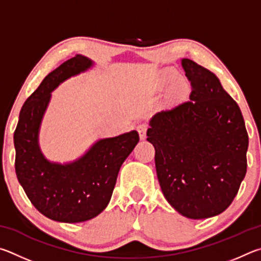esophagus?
I'll return each instance as SVG.
<instances>
[{"label": "esophagus", "instance_id": "1", "mask_svg": "<svg viewBox=\"0 0 261 261\" xmlns=\"http://www.w3.org/2000/svg\"><path fill=\"white\" fill-rule=\"evenodd\" d=\"M147 130H148V125L147 123H140L138 126V132L140 135L141 140H144L145 136H147Z\"/></svg>", "mask_w": 261, "mask_h": 261}]
</instances>
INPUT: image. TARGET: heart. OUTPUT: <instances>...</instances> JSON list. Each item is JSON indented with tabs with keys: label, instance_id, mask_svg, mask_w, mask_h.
<instances>
[{
	"label": "heart",
	"instance_id": "obj_1",
	"mask_svg": "<svg viewBox=\"0 0 261 261\" xmlns=\"http://www.w3.org/2000/svg\"><path fill=\"white\" fill-rule=\"evenodd\" d=\"M168 80H170V77H165V79H164V82H167Z\"/></svg>",
	"mask_w": 261,
	"mask_h": 261
}]
</instances>
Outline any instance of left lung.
<instances>
[{"mask_svg":"<svg viewBox=\"0 0 261 261\" xmlns=\"http://www.w3.org/2000/svg\"><path fill=\"white\" fill-rule=\"evenodd\" d=\"M182 67L189 100L158 112L147 135L164 196L189 219L222 213L246 174L249 136L243 116L217 75L188 58Z\"/></svg>","mask_w":261,"mask_h":261,"instance_id":"obj_1","label":"left lung"}]
</instances>
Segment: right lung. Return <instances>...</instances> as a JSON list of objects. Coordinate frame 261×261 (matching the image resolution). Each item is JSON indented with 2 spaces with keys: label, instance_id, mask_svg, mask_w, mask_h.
<instances>
[{
  "label": "right lung",
  "instance_id": "add662e5",
  "mask_svg": "<svg viewBox=\"0 0 261 261\" xmlns=\"http://www.w3.org/2000/svg\"><path fill=\"white\" fill-rule=\"evenodd\" d=\"M91 66L89 58L76 55L50 72L22 105L13 134L18 181L35 208L59 222L90 220L108 206L119 170L140 140L136 130L102 139L77 161L64 165L44 158L39 129L50 93Z\"/></svg>",
  "mask_w": 261,
  "mask_h": 261
}]
</instances>
